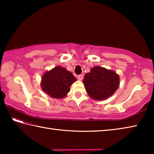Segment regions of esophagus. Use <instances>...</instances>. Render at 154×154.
I'll return each instance as SVG.
<instances>
[{
    "instance_id": "1",
    "label": "esophagus",
    "mask_w": 154,
    "mask_h": 154,
    "mask_svg": "<svg viewBox=\"0 0 154 154\" xmlns=\"http://www.w3.org/2000/svg\"><path fill=\"white\" fill-rule=\"evenodd\" d=\"M83 75H77V79H79V80L82 81V80L83 79Z\"/></svg>"
}]
</instances>
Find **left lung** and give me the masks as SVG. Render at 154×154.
<instances>
[{"label":"left lung","mask_w":154,"mask_h":154,"mask_svg":"<svg viewBox=\"0 0 154 154\" xmlns=\"http://www.w3.org/2000/svg\"><path fill=\"white\" fill-rule=\"evenodd\" d=\"M83 83L90 98L103 100L111 96L119 88V77L116 72L97 66L85 75Z\"/></svg>","instance_id":"8db88e82"}]
</instances>
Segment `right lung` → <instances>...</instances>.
I'll use <instances>...</instances> for the list:
<instances>
[{
  "mask_svg": "<svg viewBox=\"0 0 154 154\" xmlns=\"http://www.w3.org/2000/svg\"><path fill=\"white\" fill-rule=\"evenodd\" d=\"M76 80L72 72L58 66L43 75L41 85L43 92L49 96L61 99L67 95L70 87Z\"/></svg>",
  "mask_w": 154,
  "mask_h": 154,
  "instance_id": "add662e5",
  "label": "right lung"
}]
</instances>
